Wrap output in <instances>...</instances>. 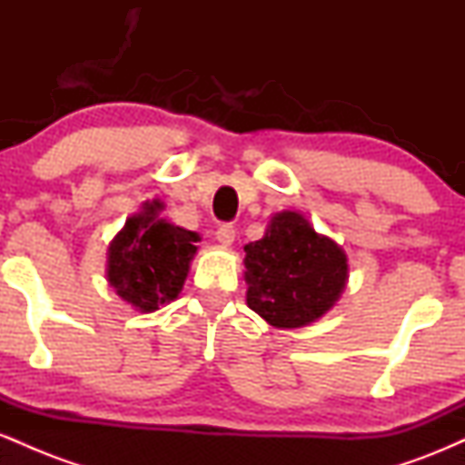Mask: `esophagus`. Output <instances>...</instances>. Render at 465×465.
Instances as JSON below:
<instances>
[{"label":"esophagus","mask_w":465,"mask_h":465,"mask_svg":"<svg viewBox=\"0 0 465 465\" xmlns=\"http://www.w3.org/2000/svg\"><path fill=\"white\" fill-rule=\"evenodd\" d=\"M233 238H236V227H233L232 223H225V225L216 229V240L223 244V247H229V244L233 242Z\"/></svg>","instance_id":"obj_1"}]
</instances>
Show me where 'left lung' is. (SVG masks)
Returning <instances> with one entry per match:
<instances>
[{
	"instance_id": "1",
	"label": "left lung",
	"mask_w": 465,
	"mask_h": 465,
	"mask_svg": "<svg viewBox=\"0 0 465 465\" xmlns=\"http://www.w3.org/2000/svg\"><path fill=\"white\" fill-rule=\"evenodd\" d=\"M247 303L275 328H300L339 300L348 258L334 240L319 236L297 212L271 221L266 236L244 244Z\"/></svg>"
}]
</instances>
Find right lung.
<instances>
[{"label":"right lung","instance_id":"1","mask_svg":"<svg viewBox=\"0 0 465 465\" xmlns=\"http://www.w3.org/2000/svg\"><path fill=\"white\" fill-rule=\"evenodd\" d=\"M159 203L126 221L109 247V282L117 295L142 312L173 302L196 253L194 232L157 216Z\"/></svg>","mask_w":465,"mask_h":465}]
</instances>
